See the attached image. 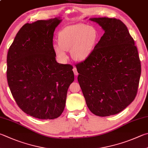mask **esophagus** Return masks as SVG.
Wrapping results in <instances>:
<instances>
[{
  "mask_svg": "<svg viewBox=\"0 0 148 148\" xmlns=\"http://www.w3.org/2000/svg\"><path fill=\"white\" fill-rule=\"evenodd\" d=\"M73 71H74V74L76 75V76H77V75H78V72H77V69L76 68V67H74V69H73Z\"/></svg>",
  "mask_w": 148,
  "mask_h": 148,
  "instance_id": "34e87169",
  "label": "esophagus"
}]
</instances>
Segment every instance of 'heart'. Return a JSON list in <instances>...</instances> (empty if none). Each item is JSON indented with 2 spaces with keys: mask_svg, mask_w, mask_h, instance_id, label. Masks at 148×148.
Wrapping results in <instances>:
<instances>
[{
  "mask_svg": "<svg viewBox=\"0 0 148 148\" xmlns=\"http://www.w3.org/2000/svg\"><path fill=\"white\" fill-rule=\"evenodd\" d=\"M98 37V32L92 26L84 24L69 26L60 32L59 42L53 43V50L62 61L66 60V51L69 50L73 60L83 61L92 52Z\"/></svg>",
  "mask_w": 148,
  "mask_h": 148,
  "instance_id": "1",
  "label": "heart"
}]
</instances>
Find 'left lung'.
<instances>
[{
    "label": "left lung",
    "instance_id": "1",
    "mask_svg": "<svg viewBox=\"0 0 148 148\" xmlns=\"http://www.w3.org/2000/svg\"><path fill=\"white\" fill-rule=\"evenodd\" d=\"M105 33L85 60L76 64L77 80L96 116L119 113L136 96L141 74L137 48L127 26L115 18H91Z\"/></svg>",
    "mask_w": 148,
    "mask_h": 148
}]
</instances>
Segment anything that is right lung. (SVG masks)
I'll return each instance as SVG.
<instances>
[{
    "instance_id": "obj_1",
    "label": "right lung",
    "mask_w": 148,
    "mask_h": 148,
    "mask_svg": "<svg viewBox=\"0 0 148 148\" xmlns=\"http://www.w3.org/2000/svg\"><path fill=\"white\" fill-rule=\"evenodd\" d=\"M59 18L23 26L7 55V80L13 98L27 114L54 119L65 109L67 90L74 82L73 66L58 63L53 37Z\"/></svg>"
}]
</instances>
